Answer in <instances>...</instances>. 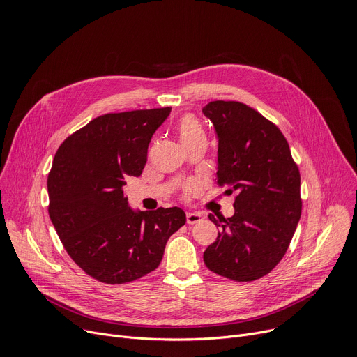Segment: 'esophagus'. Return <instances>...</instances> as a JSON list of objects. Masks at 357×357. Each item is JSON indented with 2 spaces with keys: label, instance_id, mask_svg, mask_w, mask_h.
<instances>
[{
  "label": "esophagus",
  "instance_id": "1",
  "mask_svg": "<svg viewBox=\"0 0 357 357\" xmlns=\"http://www.w3.org/2000/svg\"><path fill=\"white\" fill-rule=\"evenodd\" d=\"M204 219V216L199 213V212H186V222L189 225H193V223H198Z\"/></svg>",
  "mask_w": 357,
  "mask_h": 357
}]
</instances>
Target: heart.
<instances>
[{
	"instance_id": "b5f03b06",
	"label": "heart",
	"mask_w": 357,
	"mask_h": 357,
	"mask_svg": "<svg viewBox=\"0 0 357 357\" xmlns=\"http://www.w3.org/2000/svg\"><path fill=\"white\" fill-rule=\"evenodd\" d=\"M178 135L183 146L205 139V132L201 123L190 115L181 118V121L178 122Z\"/></svg>"
}]
</instances>
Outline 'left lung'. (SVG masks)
Masks as SVG:
<instances>
[{
	"label": "left lung",
	"instance_id": "8db88e82",
	"mask_svg": "<svg viewBox=\"0 0 357 357\" xmlns=\"http://www.w3.org/2000/svg\"><path fill=\"white\" fill-rule=\"evenodd\" d=\"M202 112L218 138V185L235 193L231 218L209 219L218 238L204 252L209 271L238 282L269 273L284 256L301 219V174L279 128L234 101Z\"/></svg>",
	"mask_w": 357,
	"mask_h": 357
}]
</instances>
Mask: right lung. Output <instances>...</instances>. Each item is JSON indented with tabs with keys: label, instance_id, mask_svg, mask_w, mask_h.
<instances>
[{
	"label": "right lung",
	"instance_id": "right-lung-1",
	"mask_svg": "<svg viewBox=\"0 0 357 357\" xmlns=\"http://www.w3.org/2000/svg\"><path fill=\"white\" fill-rule=\"evenodd\" d=\"M171 108L105 114L58 148L48 175L50 218L73 261L93 279L118 284L155 271L186 222L178 208L132 209L123 195L139 176L148 145Z\"/></svg>",
	"mask_w": 357,
	"mask_h": 357
}]
</instances>
